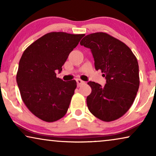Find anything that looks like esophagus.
<instances>
[{
  "instance_id": "1",
  "label": "esophagus",
  "mask_w": 156,
  "mask_h": 156,
  "mask_svg": "<svg viewBox=\"0 0 156 156\" xmlns=\"http://www.w3.org/2000/svg\"><path fill=\"white\" fill-rule=\"evenodd\" d=\"M76 83H77V86L80 87L82 86V85H84L85 84V82L80 80V79H77V80H76Z\"/></svg>"
}]
</instances>
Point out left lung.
<instances>
[{
    "label": "left lung",
    "mask_w": 156,
    "mask_h": 156,
    "mask_svg": "<svg viewBox=\"0 0 156 156\" xmlns=\"http://www.w3.org/2000/svg\"><path fill=\"white\" fill-rule=\"evenodd\" d=\"M81 45L90 49L95 69L106 78L102 87L89 82L91 93L87 98L88 108L94 116L104 121H112L127 112L139 88L138 61L129 47L104 33L86 35Z\"/></svg>",
    "instance_id": "1"
}]
</instances>
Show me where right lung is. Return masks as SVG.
<instances>
[{
    "label": "right lung",
    "mask_w": 156,
    "mask_h": 156,
    "mask_svg": "<svg viewBox=\"0 0 156 156\" xmlns=\"http://www.w3.org/2000/svg\"><path fill=\"white\" fill-rule=\"evenodd\" d=\"M84 34L63 32L46 34L24 51L19 62L16 81L27 108L42 121H56L65 116L76 87L75 80L56 76L69 53Z\"/></svg>",
    "instance_id": "add662e5"
}]
</instances>
